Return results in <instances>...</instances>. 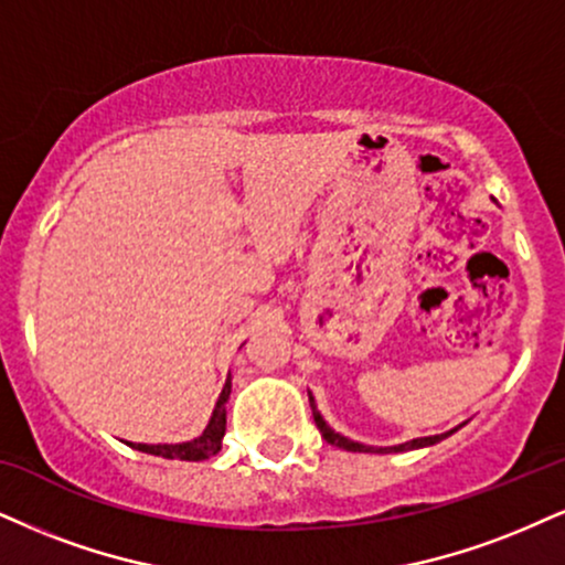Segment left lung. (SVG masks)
I'll use <instances>...</instances> for the list:
<instances>
[{
    "instance_id": "8db88e82",
    "label": "left lung",
    "mask_w": 565,
    "mask_h": 565,
    "mask_svg": "<svg viewBox=\"0 0 565 565\" xmlns=\"http://www.w3.org/2000/svg\"><path fill=\"white\" fill-rule=\"evenodd\" d=\"M309 403H311V414H315V424H317V429L322 431V437L330 445H335V448H343V450H351V452H401V450H414V448H427V445H435V443H440V440H445V437L450 435H431V437H419V440H411V443H403V445H393V448H369V445H361V443H353V440H348V437H343V435H338L335 429L330 427V424H327L324 419H322V414H319L317 411V406H315V398H311V393H309Z\"/></svg>"
}]
</instances>
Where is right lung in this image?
Instances as JSON below:
<instances>
[{
	"instance_id": "add662e5",
	"label": "right lung",
	"mask_w": 565,
	"mask_h": 565,
	"mask_svg": "<svg viewBox=\"0 0 565 565\" xmlns=\"http://www.w3.org/2000/svg\"><path fill=\"white\" fill-rule=\"evenodd\" d=\"M230 398V377L222 387L217 406L212 411V419H209L204 435L196 437L191 443H180V445H134L136 450L141 452H151V456H162V458H178V461H204V458L217 456L222 450V437H225V403Z\"/></svg>"
}]
</instances>
